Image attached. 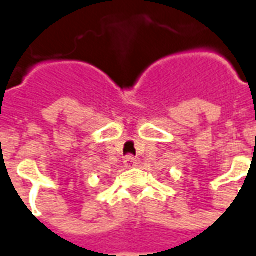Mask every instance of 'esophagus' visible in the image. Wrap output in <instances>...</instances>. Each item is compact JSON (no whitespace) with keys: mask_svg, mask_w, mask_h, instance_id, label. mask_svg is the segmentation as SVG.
I'll return each instance as SVG.
<instances>
[{"mask_svg":"<svg viewBox=\"0 0 256 256\" xmlns=\"http://www.w3.org/2000/svg\"><path fill=\"white\" fill-rule=\"evenodd\" d=\"M123 162H124V166H128V168H133V166H137V160L133 156H128Z\"/></svg>","mask_w":256,"mask_h":256,"instance_id":"obj_1","label":"esophagus"}]
</instances>
